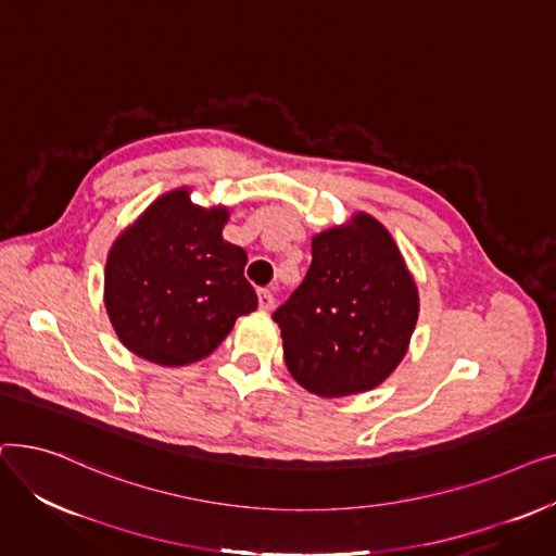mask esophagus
<instances>
[{
    "instance_id": "1",
    "label": "esophagus",
    "mask_w": 556,
    "mask_h": 556,
    "mask_svg": "<svg viewBox=\"0 0 556 556\" xmlns=\"http://www.w3.org/2000/svg\"><path fill=\"white\" fill-rule=\"evenodd\" d=\"M275 306V298L270 290H258V308L261 311H273Z\"/></svg>"
}]
</instances>
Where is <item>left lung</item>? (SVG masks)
Listing matches in <instances>:
<instances>
[{"label":"left lung","mask_w":556,"mask_h":556,"mask_svg":"<svg viewBox=\"0 0 556 556\" xmlns=\"http://www.w3.org/2000/svg\"><path fill=\"white\" fill-rule=\"evenodd\" d=\"M311 268L273 315L283 361L311 394L374 390L399 367L419 319V288L388 227L367 212L313 233Z\"/></svg>","instance_id":"left-lung-1"}]
</instances>
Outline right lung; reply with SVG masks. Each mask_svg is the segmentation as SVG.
Segmentation results:
<instances>
[{
    "instance_id": "add662e5",
    "label": "right lung",
    "mask_w": 556,
    "mask_h": 556,
    "mask_svg": "<svg viewBox=\"0 0 556 556\" xmlns=\"http://www.w3.org/2000/svg\"><path fill=\"white\" fill-rule=\"evenodd\" d=\"M229 207H202L191 187L162 193L114 239L103 302L135 356L185 367L207 358L258 300L243 277L248 254L223 239Z\"/></svg>"
}]
</instances>
